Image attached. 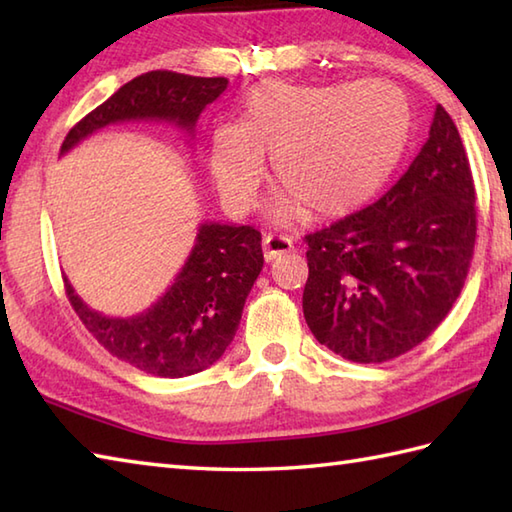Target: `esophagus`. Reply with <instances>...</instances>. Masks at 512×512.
I'll return each instance as SVG.
<instances>
[{"label":"esophagus","mask_w":512,"mask_h":512,"mask_svg":"<svg viewBox=\"0 0 512 512\" xmlns=\"http://www.w3.org/2000/svg\"><path fill=\"white\" fill-rule=\"evenodd\" d=\"M292 248V239L286 235H266L264 237V257L275 259L277 255H284Z\"/></svg>","instance_id":"1"}]
</instances>
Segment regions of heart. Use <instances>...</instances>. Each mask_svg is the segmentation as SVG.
<instances>
[{"instance_id": "obj_1", "label": "heart", "mask_w": 512, "mask_h": 512, "mask_svg": "<svg viewBox=\"0 0 512 512\" xmlns=\"http://www.w3.org/2000/svg\"><path fill=\"white\" fill-rule=\"evenodd\" d=\"M407 99L394 85H297L268 81L246 96L237 125L211 132L209 162L224 204L248 211L270 156L281 191L275 211L330 217L383 187L405 151Z\"/></svg>"}]
</instances>
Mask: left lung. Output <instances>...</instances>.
I'll return each mask as SVG.
<instances>
[{
    "label": "left lung",
    "mask_w": 512,
    "mask_h": 512,
    "mask_svg": "<svg viewBox=\"0 0 512 512\" xmlns=\"http://www.w3.org/2000/svg\"><path fill=\"white\" fill-rule=\"evenodd\" d=\"M475 233L469 158L438 105L427 143L383 198L303 237L308 328L354 363H385L413 350L460 297Z\"/></svg>",
    "instance_id": "obj_1"
}]
</instances>
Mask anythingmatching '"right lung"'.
Returning a JSON list of instances; mask_svg holds the SVG:
<instances>
[{
  "label": "right lung",
  "mask_w": 512,
  "mask_h": 512,
  "mask_svg": "<svg viewBox=\"0 0 512 512\" xmlns=\"http://www.w3.org/2000/svg\"><path fill=\"white\" fill-rule=\"evenodd\" d=\"M224 76L169 70L140 74L76 123L61 154L105 125L169 121L191 134L202 110L226 90ZM262 233L253 226L202 224L176 281L138 317L112 319L85 306L68 279L65 295L85 328L112 356L160 378H182L211 367L231 345L250 288L262 273Z\"/></svg>",
  "instance_id": "right-lung-1"
}]
</instances>
